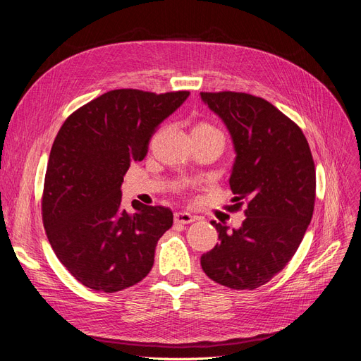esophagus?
<instances>
[{"mask_svg": "<svg viewBox=\"0 0 361 361\" xmlns=\"http://www.w3.org/2000/svg\"><path fill=\"white\" fill-rule=\"evenodd\" d=\"M192 221H195V216L188 214V212H176V214H174V223L190 224Z\"/></svg>", "mask_w": 361, "mask_h": 361, "instance_id": "obj_1", "label": "esophagus"}]
</instances>
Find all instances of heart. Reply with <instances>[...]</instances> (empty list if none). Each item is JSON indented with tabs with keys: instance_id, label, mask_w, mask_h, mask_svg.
Here are the masks:
<instances>
[{
	"instance_id": "heart-1",
	"label": "heart",
	"mask_w": 361,
	"mask_h": 361,
	"mask_svg": "<svg viewBox=\"0 0 361 361\" xmlns=\"http://www.w3.org/2000/svg\"><path fill=\"white\" fill-rule=\"evenodd\" d=\"M192 130H200V133H211V134H220V130L215 129L211 125H206V123H202L199 126H195Z\"/></svg>"
}]
</instances>
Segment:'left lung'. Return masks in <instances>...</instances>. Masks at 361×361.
Returning <instances> with one entry per match:
<instances>
[{
    "instance_id": "8db88e82",
    "label": "left lung",
    "mask_w": 361,
    "mask_h": 361,
    "mask_svg": "<svg viewBox=\"0 0 361 361\" xmlns=\"http://www.w3.org/2000/svg\"><path fill=\"white\" fill-rule=\"evenodd\" d=\"M231 134L235 161L232 209L245 207L233 228L216 221L220 244L200 257L206 276L231 289L265 285L298 250L312 221L316 174L302 130L262 97L247 93H200Z\"/></svg>"
}]
</instances>
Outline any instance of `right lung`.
I'll return each mask as SVG.
<instances>
[{
	"label": "right lung",
	"instance_id": "1",
	"mask_svg": "<svg viewBox=\"0 0 361 361\" xmlns=\"http://www.w3.org/2000/svg\"><path fill=\"white\" fill-rule=\"evenodd\" d=\"M190 92H106L66 118L49 154L42 214L59 260L84 286L118 292L154 267L159 238L173 224L164 206L122 207L129 162L147 154L157 126Z\"/></svg>",
	"mask_w": 361,
	"mask_h": 361
}]
</instances>
